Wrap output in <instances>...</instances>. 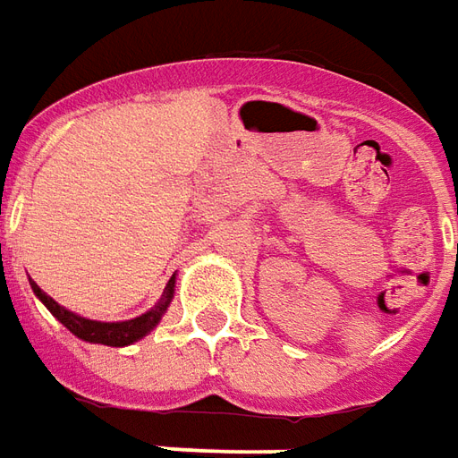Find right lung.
Returning <instances> with one entry per match:
<instances>
[{
  "label": "right lung",
  "mask_w": 458,
  "mask_h": 458,
  "mask_svg": "<svg viewBox=\"0 0 458 458\" xmlns=\"http://www.w3.org/2000/svg\"><path fill=\"white\" fill-rule=\"evenodd\" d=\"M33 293L38 295L43 305L51 310L53 317H58L60 325H65L75 336L85 339L89 344H106V346H126V344H133L136 339H141L151 332L153 327L158 325V319L165 312L170 298H173V280L168 283L165 288V295L160 298V302L153 307L151 312L146 315L136 317V319H129V322H95V319H85V317L72 315L70 310L60 307L53 298H48L36 283L31 280Z\"/></svg>",
  "instance_id": "1"
}]
</instances>
